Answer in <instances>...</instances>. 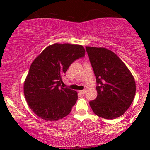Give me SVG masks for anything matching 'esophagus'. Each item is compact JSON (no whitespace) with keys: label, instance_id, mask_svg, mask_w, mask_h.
Wrapping results in <instances>:
<instances>
[{"label":"esophagus","instance_id":"obj_1","mask_svg":"<svg viewBox=\"0 0 150 150\" xmlns=\"http://www.w3.org/2000/svg\"><path fill=\"white\" fill-rule=\"evenodd\" d=\"M86 89H83V90H81V91H80V92L81 93V94H85V93H86Z\"/></svg>","mask_w":150,"mask_h":150}]
</instances>
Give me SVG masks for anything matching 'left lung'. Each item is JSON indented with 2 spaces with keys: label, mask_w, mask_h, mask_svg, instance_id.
<instances>
[{
  "label": "left lung",
  "mask_w": 150,
  "mask_h": 150,
  "mask_svg": "<svg viewBox=\"0 0 150 150\" xmlns=\"http://www.w3.org/2000/svg\"><path fill=\"white\" fill-rule=\"evenodd\" d=\"M97 86V97L89 101L93 112L106 119L118 118L128 110L135 97V79L118 56L106 48L86 46Z\"/></svg>",
  "instance_id": "1"
}]
</instances>
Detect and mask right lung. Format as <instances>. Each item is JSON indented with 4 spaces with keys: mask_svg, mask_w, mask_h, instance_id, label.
<instances>
[{
    "mask_svg": "<svg viewBox=\"0 0 150 150\" xmlns=\"http://www.w3.org/2000/svg\"><path fill=\"white\" fill-rule=\"evenodd\" d=\"M85 53L82 45L56 43L47 46L32 62L24 82V94L39 118L55 121L70 113L77 92L63 88L62 77L72 63Z\"/></svg>",
    "mask_w": 150,
    "mask_h": 150,
    "instance_id": "add662e5",
    "label": "right lung"
}]
</instances>
